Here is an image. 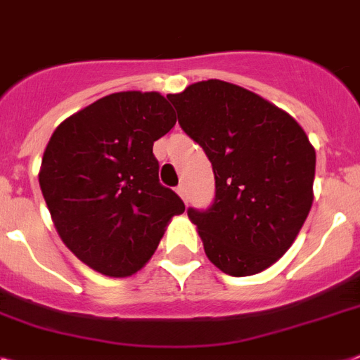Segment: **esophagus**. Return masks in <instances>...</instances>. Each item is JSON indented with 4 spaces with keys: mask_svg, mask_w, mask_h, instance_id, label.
Returning a JSON list of instances; mask_svg holds the SVG:
<instances>
[{
    "mask_svg": "<svg viewBox=\"0 0 360 360\" xmlns=\"http://www.w3.org/2000/svg\"><path fill=\"white\" fill-rule=\"evenodd\" d=\"M176 193H178V195H180V198H182L184 202L187 200V198H186V187H184V186H178V187H176Z\"/></svg>",
    "mask_w": 360,
    "mask_h": 360,
    "instance_id": "esophagus-1",
    "label": "esophagus"
}]
</instances>
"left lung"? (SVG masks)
Masks as SVG:
<instances>
[{"instance_id": "obj_1", "label": "left lung", "mask_w": 360, "mask_h": 360, "mask_svg": "<svg viewBox=\"0 0 360 360\" xmlns=\"http://www.w3.org/2000/svg\"><path fill=\"white\" fill-rule=\"evenodd\" d=\"M167 99L210 158L215 200L189 207L207 259L224 274L263 272L289 250L313 206L316 153L292 115L250 90L202 80Z\"/></svg>"}]
</instances>
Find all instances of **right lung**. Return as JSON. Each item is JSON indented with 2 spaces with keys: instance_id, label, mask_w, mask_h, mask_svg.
I'll return each mask as SVG.
<instances>
[{
  "instance_id": "add662e5",
  "label": "right lung",
  "mask_w": 360,
  "mask_h": 360,
  "mask_svg": "<svg viewBox=\"0 0 360 360\" xmlns=\"http://www.w3.org/2000/svg\"><path fill=\"white\" fill-rule=\"evenodd\" d=\"M176 115L158 91H120L62 121L44 158L41 195L64 245L95 272L147 265L182 198L158 180L153 145Z\"/></svg>"
}]
</instances>
